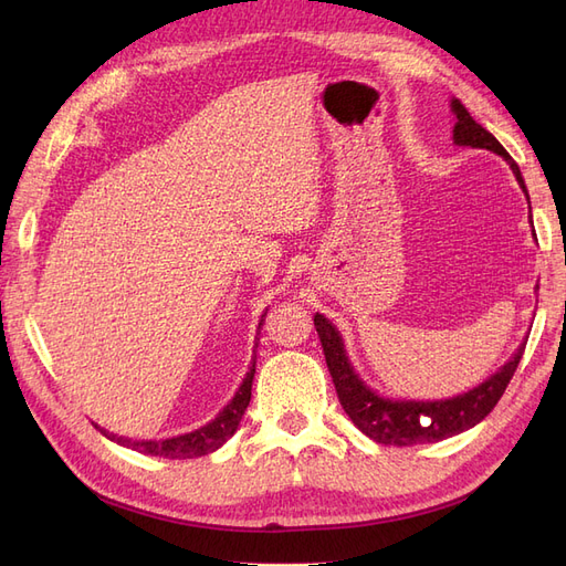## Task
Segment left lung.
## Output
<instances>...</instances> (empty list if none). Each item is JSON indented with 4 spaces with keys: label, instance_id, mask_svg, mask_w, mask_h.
Returning a JSON list of instances; mask_svg holds the SVG:
<instances>
[{
    "label": "left lung",
    "instance_id": "8db88e82",
    "mask_svg": "<svg viewBox=\"0 0 566 566\" xmlns=\"http://www.w3.org/2000/svg\"><path fill=\"white\" fill-rule=\"evenodd\" d=\"M451 111L455 115L453 142L458 146L486 148V150L499 153V156L510 165L512 172H515L522 191L526 193V186L517 163L510 158V153L499 144V139H495V136L486 132L482 125L474 123L468 108L462 106L458 98L451 101ZM314 325L321 337L325 364H328V370L333 375L342 408H345V413L352 418V422L358 427V430H361L366 437H370L373 441L385 443V447L432 443V441H441V439L465 432L476 422H482L503 397V391L510 385L512 375H515L526 347V342H522L515 356H512L501 370H495L489 380H484L482 385L465 394H458L453 399L397 401V399L380 397L378 391H373L361 378H358L354 366L349 364L345 342H342L339 331L328 318L323 314H316Z\"/></svg>",
    "mask_w": 566,
    "mask_h": 566
}]
</instances>
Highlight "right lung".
Instances as JSON below:
<instances>
[{
  "mask_svg": "<svg viewBox=\"0 0 566 566\" xmlns=\"http://www.w3.org/2000/svg\"><path fill=\"white\" fill-rule=\"evenodd\" d=\"M264 316L266 312L262 314L260 318V328L264 323ZM254 364L250 366L248 375L243 385L238 387L235 397L227 403V408L221 410V413L208 422L205 427H200V430L196 432H188V434H181V437H172V439H163V441H132V439H125V437H115V434H106V430H98L104 432L108 439L123 443V447H129L134 451H142V453H148V455H160V458H177V460H184V458H200V455H208L212 451H217L219 447H224L227 439L233 437V432L238 430V424H241L243 420V413L245 408L250 403V397H252V378H254Z\"/></svg>",
  "mask_w": 566,
  "mask_h": 566,
  "instance_id": "add662e5",
  "label": "right lung"
}]
</instances>
